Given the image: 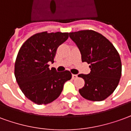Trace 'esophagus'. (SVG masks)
<instances>
[{
    "instance_id": "esophagus-1",
    "label": "esophagus",
    "mask_w": 131,
    "mask_h": 131,
    "mask_svg": "<svg viewBox=\"0 0 131 131\" xmlns=\"http://www.w3.org/2000/svg\"><path fill=\"white\" fill-rule=\"evenodd\" d=\"M77 77H78V75H76V74H72V78L73 79H75Z\"/></svg>"
}]
</instances>
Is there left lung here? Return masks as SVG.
Wrapping results in <instances>:
<instances>
[{
  "label": "left lung",
  "mask_w": 131,
  "mask_h": 131,
  "mask_svg": "<svg viewBox=\"0 0 131 131\" xmlns=\"http://www.w3.org/2000/svg\"><path fill=\"white\" fill-rule=\"evenodd\" d=\"M69 37L78 46L82 62L90 64L89 74L78 75L85 80L79 93L88 100H104L117 88L122 75L119 53L107 39L95 31L70 32Z\"/></svg>",
  "instance_id": "1"
}]
</instances>
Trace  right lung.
Returning a JSON list of instances; mask_svg holds the SVG:
<instances>
[{"label": "right lung", "mask_w": 131, "mask_h": 131, "mask_svg": "<svg viewBox=\"0 0 131 131\" xmlns=\"http://www.w3.org/2000/svg\"><path fill=\"white\" fill-rule=\"evenodd\" d=\"M68 32H43L27 39L20 48L14 65L16 82L24 95L38 105L50 103L60 95L64 84L71 78L70 71L48 68L54 62L60 45Z\"/></svg>", "instance_id": "right-lung-1"}]
</instances>
